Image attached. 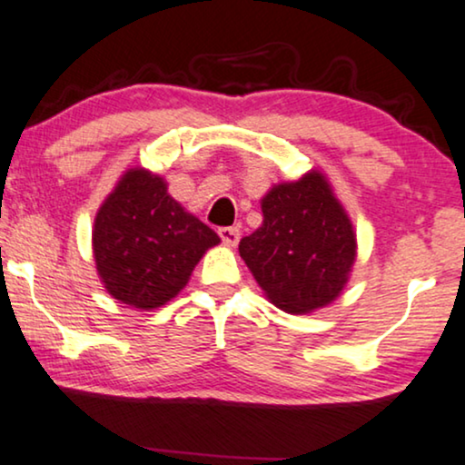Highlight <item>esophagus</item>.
<instances>
[{"label": "esophagus", "instance_id": "obj_1", "mask_svg": "<svg viewBox=\"0 0 465 465\" xmlns=\"http://www.w3.org/2000/svg\"><path fill=\"white\" fill-rule=\"evenodd\" d=\"M220 239H222V243H224V245H228V247H234V245L239 243V239H241L239 228H234V226L220 228Z\"/></svg>", "mask_w": 465, "mask_h": 465}]
</instances>
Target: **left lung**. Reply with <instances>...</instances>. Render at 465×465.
<instances>
[{"label": "left lung", "mask_w": 465, "mask_h": 465, "mask_svg": "<svg viewBox=\"0 0 465 465\" xmlns=\"http://www.w3.org/2000/svg\"><path fill=\"white\" fill-rule=\"evenodd\" d=\"M262 224L239 243L264 296L285 313L328 307L351 277L358 237L326 173L311 169L260 199Z\"/></svg>", "instance_id": "8db88e82"}]
</instances>
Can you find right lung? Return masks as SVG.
Listing matches in <instances>:
<instances>
[{
  "label": "right lung",
  "mask_w": 465,
  "mask_h": 465,
  "mask_svg": "<svg viewBox=\"0 0 465 465\" xmlns=\"http://www.w3.org/2000/svg\"><path fill=\"white\" fill-rule=\"evenodd\" d=\"M220 243L212 228L167 193L164 177L126 169L93 224L97 275L116 301L152 311L186 288L194 266Z\"/></svg>",
  "instance_id": "obj_1"
}]
</instances>
